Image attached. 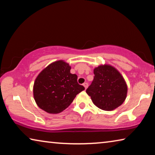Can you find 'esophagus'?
Listing matches in <instances>:
<instances>
[{
	"label": "esophagus",
	"instance_id": "obj_1",
	"mask_svg": "<svg viewBox=\"0 0 155 155\" xmlns=\"http://www.w3.org/2000/svg\"><path fill=\"white\" fill-rule=\"evenodd\" d=\"M83 86H84V87H85V89L86 90V89H87V87H88V83H83Z\"/></svg>",
	"mask_w": 155,
	"mask_h": 155
}]
</instances>
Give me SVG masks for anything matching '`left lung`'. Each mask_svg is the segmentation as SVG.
I'll list each match as a JSON object with an SVG mask.
<instances>
[{
	"label": "left lung",
	"mask_w": 155,
	"mask_h": 155,
	"mask_svg": "<svg viewBox=\"0 0 155 155\" xmlns=\"http://www.w3.org/2000/svg\"><path fill=\"white\" fill-rule=\"evenodd\" d=\"M94 77L86 92L94 104L104 111L121 105L127 94V85L121 74L111 65H99L94 70Z\"/></svg>",
	"instance_id": "left-lung-1"
}]
</instances>
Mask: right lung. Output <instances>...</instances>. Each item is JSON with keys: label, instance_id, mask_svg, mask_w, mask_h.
<instances>
[{"label": "right lung", "instance_id": "add662e5", "mask_svg": "<svg viewBox=\"0 0 155 155\" xmlns=\"http://www.w3.org/2000/svg\"><path fill=\"white\" fill-rule=\"evenodd\" d=\"M71 67L60 60L48 65L36 78L33 96L38 106L49 114H59L85 90L77 82V75L70 73Z\"/></svg>", "mask_w": 155, "mask_h": 155}]
</instances>
